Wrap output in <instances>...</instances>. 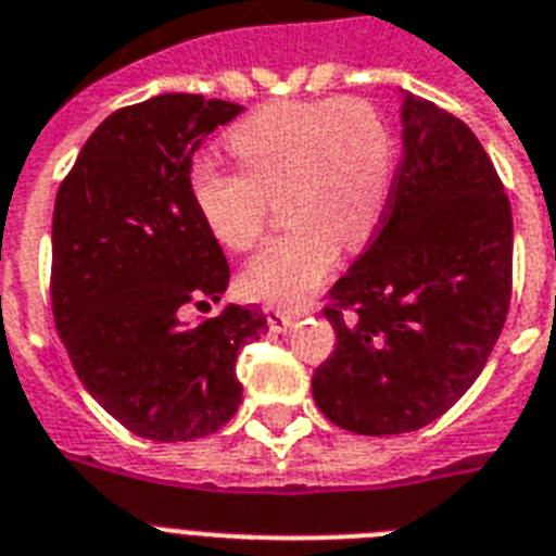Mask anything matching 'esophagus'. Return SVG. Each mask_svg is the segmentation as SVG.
Here are the masks:
<instances>
[{
    "mask_svg": "<svg viewBox=\"0 0 556 556\" xmlns=\"http://www.w3.org/2000/svg\"><path fill=\"white\" fill-rule=\"evenodd\" d=\"M264 312H267L269 329H273V332H287V329L292 327V324H295V320L301 318L306 309H283V306L269 304Z\"/></svg>",
    "mask_w": 556,
    "mask_h": 556,
    "instance_id": "1",
    "label": "esophagus"
}]
</instances>
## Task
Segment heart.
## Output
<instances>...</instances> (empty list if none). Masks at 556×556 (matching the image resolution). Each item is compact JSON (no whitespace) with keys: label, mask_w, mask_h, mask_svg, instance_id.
Here are the masks:
<instances>
[{"label":"heart","mask_w":556,"mask_h":556,"mask_svg":"<svg viewBox=\"0 0 556 556\" xmlns=\"http://www.w3.org/2000/svg\"><path fill=\"white\" fill-rule=\"evenodd\" d=\"M227 150L244 176L199 159L187 181L206 232L227 250H247L278 192L292 224L247 264L241 283L252 298L306 301L338 264L341 241L364 247L387 213L394 144L369 102L267 104L229 130Z\"/></svg>","instance_id":"obj_1"}]
</instances>
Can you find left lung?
<instances>
[{
	"label": "left lung",
	"mask_w": 556,
	"mask_h": 556,
	"mask_svg": "<svg viewBox=\"0 0 556 556\" xmlns=\"http://www.w3.org/2000/svg\"><path fill=\"white\" fill-rule=\"evenodd\" d=\"M401 127L383 227L329 292L338 343L312 375L324 417L371 438L424 429L460 401L511 298V206L483 144L409 90Z\"/></svg>",
	"instance_id": "8db88e82"
}]
</instances>
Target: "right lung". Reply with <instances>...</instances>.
<instances>
[{"mask_svg": "<svg viewBox=\"0 0 556 556\" xmlns=\"http://www.w3.org/2000/svg\"><path fill=\"white\" fill-rule=\"evenodd\" d=\"M241 104L192 93L116 110L85 141L53 206L50 298L71 364L132 434L178 443L218 432L241 403L238 350L267 332L258 306L218 304L222 247L190 201L192 155Z\"/></svg>", "mask_w": 556, "mask_h": 556, "instance_id": "add662e5", "label": "right lung"}]
</instances>
